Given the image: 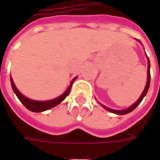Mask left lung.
I'll return each mask as SVG.
<instances>
[{
    "label": "left lung",
    "mask_w": 160,
    "mask_h": 160,
    "mask_svg": "<svg viewBox=\"0 0 160 160\" xmlns=\"http://www.w3.org/2000/svg\"><path fill=\"white\" fill-rule=\"evenodd\" d=\"M147 60H148V74H147V83H146V86H145L144 91L142 92V95L140 96V98H139L138 100L136 101V102H134L133 104H132V106H130L129 108H127L126 109H123V110H117V109H112V108H109L106 107V106H104V105H102L101 104L102 107L104 108L105 109H107L108 111H109V112H111V113L114 114H118V115H126L127 113H130L131 111H132L135 108L138 106L139 104L142 102V101L143 100V98L145 97V95L147 94V92H148V90H149V87H150V83H151V71H150V68H151V64H150V59L148 58V56H147Z\"/></svg>",
    "instance_id": "1"
}]
</instances>
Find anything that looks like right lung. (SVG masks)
Wrapping results in <instances>:
<instances>
[{
  "instance_id": "add662e5",
  "label": "right lung",
  "mask_w": 160,
  "mask_h": 160,
  "mask_svg": "<svg viewBox=\"0 0 160 160\" xmlns=\"http://www.w3.org/2000/svg\"><path fill=\"white\" fill-rule=\"evenodd\" d=\"M77 79V77H75L72 81H71L70 85L68 86V88L66 90L64 93H62L60 96H58L57 98L51 100V101H45V102H39V101H34V100H31V99H28L27 97L22 94L21 92L17 89L16 85L14 84V82L12 80V78L10 77V83H11V86H12V89L13 92H15V94L17 97L18 98V100L23 103V105L27 108L28 109L33 111V112H42V111H44V110H48L52 108L55 107L58 105L61 102H63L66 97L69 94L70 92L71 87H72V83L75 82V80Z\"/></svg>"
}]
</instances>
